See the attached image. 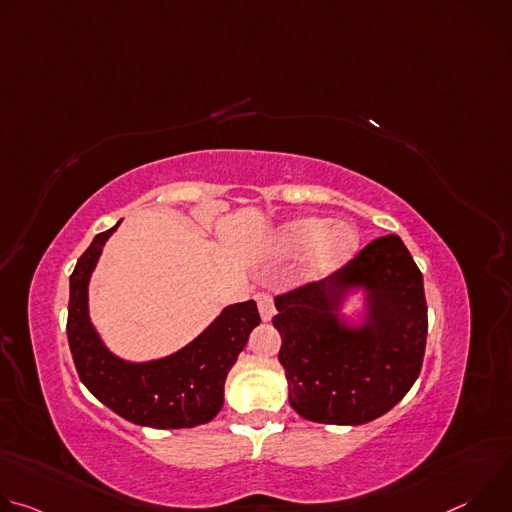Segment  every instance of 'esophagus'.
I'll return each instance as SVG.
<instances>
[{
	"label": "esophagus",
	"mask_w": 512,
	"mask_h": 512,
	"mask_svg": "<svg viewBox=\"0 0 512 512\" xmlns=\"http://www.w3.org/2000/svg\"><path fill=\"white\" fill-rule=\"evenodd\" d=\"M255 302H257V306H259L261 320H263V322H269V320L273 318V312H275L271 294H257V296H255Z\"/></svg>",
	"instance_id": "obj_1"
}]
</instances>
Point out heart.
Instances as JSON below:
<instances>
[{"label":"heart","instance_id":"1","mask_svg":"<svg viewBox=\"0 0 512 512\" xmlns=\"http://www.w3.org/2000/svg\"><path fill=\"white\" fill-rule=\"evenodd\" d=\"M356 245L358 235L350 225H332L328 218L316 216L289 223L277 241L279 253L285 255H302L311 251L304 265L308 279H322L342 267L356 251Z\"/></svg>","mask_w":512,"mask_h":512}]
</instances>
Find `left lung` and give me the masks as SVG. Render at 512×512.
<instances>
[{"mask_svg":"<svg viewBox=\"0 0 512 512\" xmlns=\"http://www.w3.org/2000/svg\"><path fill=\"white\" fill-rule=\"evenodd\" d=\"M352 286L368 289V324L358 331L337 318ZM275 308L289 405L308 421L369 423L419 377L427 340L423 275L397 235L371 241L328 277L279 294Z\"/></svg>","mask_w":512,"mask_h":512,"instance_id":"left-lung-1","label":"left lung"}]
</instances>
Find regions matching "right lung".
I'll return each mask as SVG.
<instances>
[{"mask_svg": "<svg viewBox=\"0 0 512 512\" xmlns=\"http://www.w3.org/2000/svg\"><path fill=\"white\" fill-rule=\"evenodd\" d=\"M99 233L70 275L66 336L83 385L119 417L145 427L208 423L223 407L225 381L261 318L253 300L223 310L196 340L160 360L133 364L111 354L89 320V279L105 241Z\"/></svg>", "mask_w": 512, "mask_h": 512, "instance_id": "obj_1", "label": "right lung"}]
</instances>
